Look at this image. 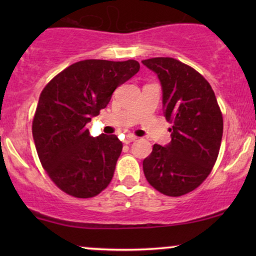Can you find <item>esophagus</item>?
Returning a JSON list of instances; mask_svg holds the SVG:
<instances>
[{
    "mask_svg": "<svg viewBox=\"0 0 256 256\" xmlns=\"http://www.w3.org/2000/svg\"><path fill=\"white\" fill-rule=\"evenodd\" d=\"M136 140H137V137L134 136V134H128V136H126V138H125V143H126V144H128V143L134 142Z\"/></svg>",
    "mask_w": 256,
    "mask_h": 256,
    "instance_id": "obj_1",
    "label": "esophagus"
}]
</instances>
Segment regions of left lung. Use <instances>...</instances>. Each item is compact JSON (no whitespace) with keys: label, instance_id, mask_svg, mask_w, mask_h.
<instances>
[{"label":"left lung","instance_id":"8db88e82","mask_svg":"<svg viewBox=\"0 0 256 256\" xmlns=\"http://www.w3.org/2000/svg\"><path fill=\"white\" fill-rule=\"evenodd\" d=\"M142 64L158 76L162 110L172 122L171 142L154 144L143 160L152 188L167 196L192 192L212 171L222 137V116L214 91L198 71L173 58H152Z\"/></svg>","mask_w":256,"mask_h":256}]
</instances>
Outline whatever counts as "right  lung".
I'll list each match as a JSON object with an SVG mask.
<instances>
[{
    "label": "right lung",
    "instance_id": "right-lung-1",
    "mask_svg": "<svg viewBox=\"0 0 256 256\" xmlns=\"http://www.w3.org/2000/svg\"><path fill=\"white\" fill-rule=\"evenodd\" d=\"M138 71L134 60H83L43 89L32 136L43 168L62 192L89 198L110 183L122 143L116 134L91 137L86 124L107 107L114 90Z\"/></svg>",
    "mask_w": 256,
    "mask_h": 256
}]
</instances>
